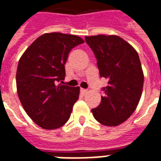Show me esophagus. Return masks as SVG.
Wrapping results in <instances>:
<instances>
[{
    "instance_id": "1",
    "label": "esophagus",
    "mask_w": 161,
    "mask_h": 161,
    "mask_svg": "<svg viewBox=\"0 0 161 161\" xmlns=\"http://www.w3.org/2000/svg\"><path fill=\"white\" fill-rule=\"evenodd\" d=\"M81 93H82L83 95H85V94L88 93V90H84V89H81Z\"/></svg>"
}]
</instances>
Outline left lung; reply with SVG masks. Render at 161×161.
Listing matches in <instances>:
<instances>
[{
    "label": "left lung",
    "instance_id": "8db88e82",
    "mask_svg": "<svg viewBox=\"0 0 161 161\" xmlns=\"http://www.w3.org/2000/svg\"><path fill=\"white\" fill-rule=\"evenodd\" d=\"M85 41L97 59L100 76L108 80L101 104L91 112L103 125H119L131 116L141 99L144 75L139 55L119 36H86Z\"/></svg>",
    "mask_w": 161,
    "mask_h": 161
}]
</instances>
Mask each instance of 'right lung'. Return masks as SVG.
Here are the masks:
<instances>
[{"instance_id": "right-lung-1", "label": "right lung", "mask_w": 161, "mask_h": 161, "mask_svg": "<svg viewBox=\"0 0 161 161\" xmlns=\"http://www.w3.org/2000/svg\"><path fill=\"white\" fill-rule=\"evenodd\" d=\"M84 42L78 36L45 33L20 57L16 73L18 96L28 116L43 129L64 125L78 100L79 87L57 84L65 78L69 52Z\"/></svg>"}]
</instances>
